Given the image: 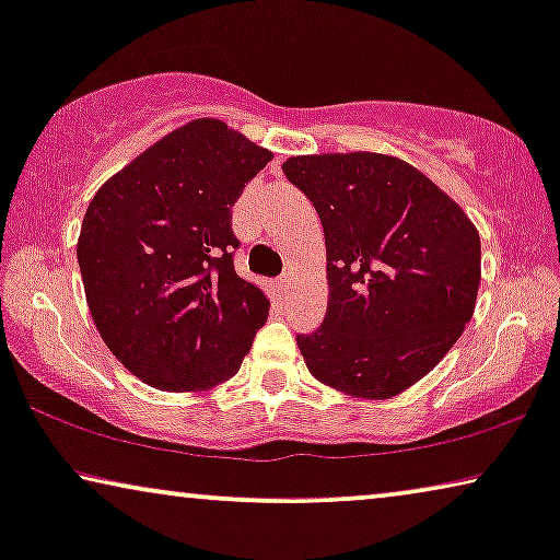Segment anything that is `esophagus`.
<instances>
[{
    "label": "esophagus",
    "mask_w": 560,
    "mask_h": 560,
    "mask_svg": "<svg viewBox=\"0 0 560 560\" xmlns=\"http://www.w3.org/2000/svg\"><path fill=\"white\" fill-rule=\"evenodd\" d=\"M290 282H293V278H290V272H288V275H282V278L278 280V288L282 290V293H288V290H290Z\"/></svg>",
    "instance_id": "1"
}]
</instances>
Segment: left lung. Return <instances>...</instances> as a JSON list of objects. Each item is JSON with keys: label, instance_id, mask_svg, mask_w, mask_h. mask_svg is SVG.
Segmentation results:
<instances>
[{"label": "left lung", "instance_id": "8db88e82", "mask_svg": "<svg viewBox=\"0 0 560 560\" xmlns=\"http://www.w3.org/2000/svg\"><path fill=\"white\" fill-rule=\"evenodd\" d=\"M282 173L308 196L326 236L328 305L298 336L308 372L364 400L425 377L474 316L479 232L454 198L400 158L298 155Z\"/></svg>", "mask_w": 560, "mask_h": 560}]
</instances>
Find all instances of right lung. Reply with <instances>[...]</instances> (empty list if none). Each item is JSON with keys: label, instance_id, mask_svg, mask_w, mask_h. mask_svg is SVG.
Wrapping results in <instances>:
<instances>
[{"label": "right lung", "instance_id": "1", "mask_svg": "<svg viewBox=\"0 0 560 560\" xmlns=\"http://www.w3.org/2000/svg\"><path fill=\"white\" fill-rule=\"evenodd\" d=\"M272 152L221 119H194L91 198L75 255L114 357L163 393L240 372L270 301L234 270L232 206Z\"/></svg>", "mask_w": 560, "mask_h": 560}]
</instances>
